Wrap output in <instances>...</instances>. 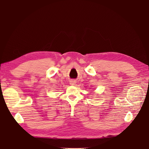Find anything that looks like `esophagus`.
Returning <instances> with one entry per match:
<instances>
[{"label": "esophagus", "mask_w": 149, "mask_h": 149, "mask_svg": "<svg viewBox=\"0 0 149 149\" xmlns=\"http://www.w3.org/2000/svg\"><path fill=\"white\" fill-rule=\"evenodd\" d=\"M70 82V84H71V85H72V86H74V85L75 84L76 81H75V80H71Z\"/></svg>", "instance_id": "esophagus-1"}]
</instances>
